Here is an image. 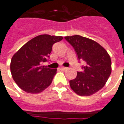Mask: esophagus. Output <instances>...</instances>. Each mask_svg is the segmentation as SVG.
<instances>
[{
	"instance_id": "obj_1",
	"label": "esophagus",
	"mask_w": 124,
	"mask_h": 124,
	"mask_svg": "<svg viewBox=\"0 0 124 124\" xmlns=\"http://www.w3.org/2000/svg\"><path fill=\"white\" fill-rule=\"evenodd\" d=\"M67 68V67H60V70H66Z\"/></svg>"
}]
</instances>
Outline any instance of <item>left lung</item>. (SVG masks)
<instances>
[{"instance_id": "8db88e82", "label": "left lung", "mask_w": 124, "mask_h": 124, "mask_svg": "<svg viewBox=\"0 0 124 124\" xmlns=\"http://www.w3.org/2000/svg\"><path fill=\"white\" fill-rule=\"evenodd\" d=\"M65 39L75 49L78 59L86 62L83 71L70 81L71 88L80 96L94 94L105 85L111 75V57L102 46L88 38L75 35Z\"/></svg>"}]
</instances>
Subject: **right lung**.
Listing matches in <instances>:
<instances>
[{"label":"right lung","mask_w":124,"mask_h":124,"mask_svg":"<svg viewBox=\"0 0 124 124\" xmlns=\"http://www.w3.org/2000/svg\"><path fill=\"white\" fill-rule=\"evenodd\" d=\"M63 38L40 35L28 41L14 54L10 69L13 80L21 90L37 94L51 85L57 69L47 68L42 64L49 58L53 45Z\"/></svg>","instance_id":"add662e5"}]
</instances>
